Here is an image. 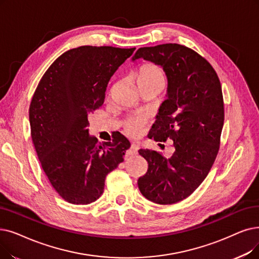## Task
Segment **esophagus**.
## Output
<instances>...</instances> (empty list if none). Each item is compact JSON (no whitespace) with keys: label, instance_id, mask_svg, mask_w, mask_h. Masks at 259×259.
Instances as JSON below:
<instances>
[{"label":"esophagus","instance_id":"esophagus-1","mask_svg":"<svg viewBox=\"0 0 259 259\" xmlns=\"http://www.w3.org/2000/svg\"><path fill=\"white\" fill-rule=\"evenodd\" d=\"M138 150H139V146H138L137 144L132 143L131 146H130V148L127 150L126 154H127V156H129V155H134V154L138 153Z\"/></svg>","mask_w":259,"mask_h":259}]
</instances>
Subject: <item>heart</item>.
Segmentation results:
<instances>
[{
	"label": "heart",
	"instance_id": "obj_1",
	"mask_svg": "<svg viewBox=\"0 0 259 259\" xmlns=\"http://www.w3.org/2000/svg\"><path fill=\"white\" fill-rule=\"evenodd\" d=\"M137 80L140 88L164 84L165 73L160 65L155 63H146L140 69L137 75ZM146 121H147V117L145 115L133 114L125 118L122 122V127L129 136L137 137L140 134Z\"/></svg>",
	"mask_w": 259,
	"mask_h": 259
}]
</instances>
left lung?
Returning <instances> with one entry per match:
<instances>
[{
  "instance_id": "obj_1",
  "label": "left lung",
  "mask_w": 259,
  "mask_h": 259,
  "mask_svg": "<svg viewBox=\"0 0 259 259\" xmlns=\"http://www.w3.org/2000/svg\"><path fill=\"white\" fill-rule=\"evenodd\" d=\"M143 58L163 66L168 78L167 99L148 134L155 142L172 140L174 154L140 149L148 170L138 181L142 195L157 204H174L192 195L216 160L224 121L219 77L194 50L177 43L141 48ZM162 145V144H159Z\"/></svg>"
}]
</instances>
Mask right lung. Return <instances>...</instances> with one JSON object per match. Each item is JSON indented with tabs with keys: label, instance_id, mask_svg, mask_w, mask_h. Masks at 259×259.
Masks as SVG:
<instances>
[{
	"label": "right lung",
	"instance_id": "add662e5",
	"mask_svg": "<svg viewBox=\"0 0 259 259\" xmlns=\"http://www.w3.org/2000/svg\"><path fill=\"white\" fill-rule=\"evenodd\" d=\"M136 48L84 46L63 53L42 76L29 106L30 134L42 169L66 202L87 205L123 161L130 142L116 134L99 144L88 115L102 107L110 78Z\"/></svg>",
	"mask_w": 259,
	"mask_h": 259
}]
</instances>
